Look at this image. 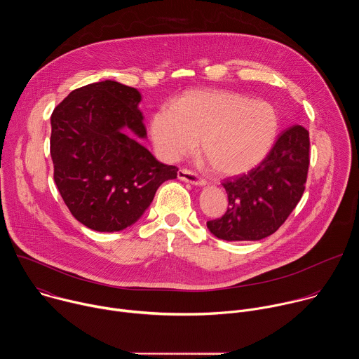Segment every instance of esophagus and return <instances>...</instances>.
<instances>
[{"mask_svg": "<svg viewBox=\"0 0 359 359\" xmlns=\"http://www.w3.org/2000/svg\"><path fill=\"white\" fill-rule=\"evenodd\" d=\"M177 177L186 183H190L193 186H204L206 184V180L201 179L200 176H197L196 173L187 170V169H180L177 173Z\"/></svg>", "mask_w": 359, "mask_h": 359, "instance_id": "1", "label": "esophagus"}]
</instances>
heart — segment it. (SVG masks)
I'll use <instances>...</instances> for the list:
<instances>
[{
    "instance_id": "1",
    "label": "heart",
    "mask_w": 359,
    "mask_h": 359,
    "mask_svg": "<svg viewBox=\"0 0 359 359\" xmlns=\"http://www.w3.org/2000/svg\"><path fill=\"white\" fill-rule=\"evenodd\" d=\"M280 121L267 100L226 89H193L153 112L150 137L158 155L176 162L200 151L220 176H236L259 166L271 151Z\"/></svg>"
}]
</instances>
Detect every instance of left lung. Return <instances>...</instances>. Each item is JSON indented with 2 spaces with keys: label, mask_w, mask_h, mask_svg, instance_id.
<instances>
[{
  "label": "left lung",
  "mask_w": 359,
  "mask_h": 359,
  "mask_svg": "<svg viewBox=\"0 0 359 359\" xmlns=\"http://www.w3.org/2000/svg\"><path fill=\"white\" fill-rule=\"evenodd\" d=\"M309 165V130L294 125L283 132L259 168L223 183L229 209L222 219L208 222V229L226 241H254L271 236L298 204Z\"/></svg>",
  "instance_id": "1"
}]
</instances>
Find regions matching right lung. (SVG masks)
Instances as JSON below:
<instances>
[{
	"mask_svg": "<svg viewBox=\"0 0 359 359\" xmlns=\"http://www.w3.org/2000/svg\"><path fill=\"white\" fill-rule=\"evenodd\" d=\"M137 89L116 81L72 90L50 116L57 187L88 229L114 233L135 224L156 190L177 177L140 143L146 139Z\"/></svg>",
	"mask_w": 359,
	"mask_h": 359,
	"instance_id": "obj_1",
	"label": "right lung"
}]
</instances>
